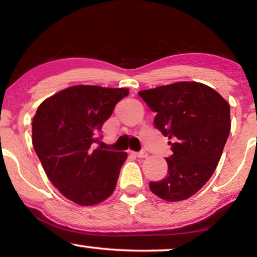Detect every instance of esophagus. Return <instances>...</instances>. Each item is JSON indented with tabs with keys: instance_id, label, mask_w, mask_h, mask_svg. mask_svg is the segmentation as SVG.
<instances>
[{
	"instance_id": "34e87169",
	"label": "esophagus",
	"mask_w": 257,
	"mask_h": 257,
	"mask_svg": "<svg viewBox=\"0 0 257 257\" xmlns=\"http://www.w3.org/2000/svg\"><path fill=\"white\" fill-rule=\"evenodd\" d=\"M135 156H137L138 158H145L147 157V152L146 151H140V152H135L134 153Z\"/></svg>"
}]
</instances>
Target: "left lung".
Listing matches in <instances>:
<instances>
[{"label":"left lung","mask_w":257,"mask_h":257,"mask_svg":"<svg viewBox=\"0 0 257 257\" xmlns=\"http://www.w3.org/2000/svg\"><path fill=\"white\" fill-rule=\"evenodd\" d=\"M156 112L155 126L169 139L173 155L167 157L168 175L150 182L167 202L197 193L211 178L231 131L229 105L208 85L178 82L139 91Z\"/></svg>","instance_id":"left-lung-1"}]
</instances>
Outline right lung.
<instances>
[{
    "instance_id": "right-lung-1",
    "label": "right lung",
    "mask_w": 257,
    "mask_h": 257,
    "mask_svg": "<svg viewBox=\"0 0 257 257\" xmlns=\"http://www.w3.org/2000/svg\"><path fill=\"white\" fill-rule=\"evenodd\" d=\"M128 94L126 88L73 85L38 106L32 145L52 184L76 204H99L114 191L126 153L93 150V144Z\"/></svg>"
}]
</instances>
